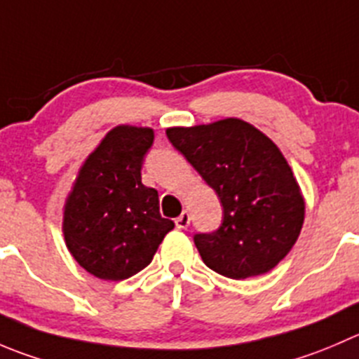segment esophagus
I'll return each instance as SVG.
<instances>
[{"label": "esophagus", "instance_id": "1", "mask_svg": "<svg viewBox=\"0 0 359 359\" xmlns=\"http://www.w3.org/2000/svg\"><path fill=\"white\" fill-rule=\"evenodd\" d=\"M189 222H191V217H189V214H187L186 210H184L182 214H180L179 217L175 219V226L179 229H186L187 226H189Z\"/></svg>", "mask_w": 359, "mask_h": 359}]
</instances>
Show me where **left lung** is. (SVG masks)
Returning <instances> with one entry per match:
<instances>
[{"mask_svg":"<svg viewBox=\"0 0 359 359\" xmlns=\"http://www.w3.org/2000/svg\"><path fill=\"white\" fill-rule=\"evenodd\" d=\"M166 137L221 200V226L194 235L203 263L229 279L270 272L294 245L305 217L300 186L279 147L233 117L168 128Z\"/></svg>","mask_w":359,"mask_h":359,"instance_id":"left-lung-1","label":"left lung"}]
</instances>
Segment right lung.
Instances as JSON below:
<instances>
[{
	"label": "right lung",
	"mask_w": 359,
	"mask_h": 359,
	"mask_svg": "<svg viewBox=\"0 0 359 359\" xmlns=\"http://www.w3.org/2000/svg\"><path fill=\"white\" fill-rule=\"evenodd\" d=\"M152 142L151 128H114L83 161L66 198V247L98 279L124 280L144 270L175 226L159 214L158 191L142 184Z\"/></svg>",
	"instance_id": "obj_1"
}]
</instances>
